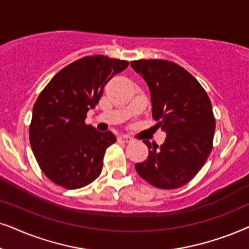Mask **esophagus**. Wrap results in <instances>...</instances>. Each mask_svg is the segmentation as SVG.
<instances>
[{"mask_svg":"<svg viewBox=\"0 0 249 249\" xmlns=\"http://www.w3.org/2000/svg\"><path fill=\"white\" fill-rule=\"evenodd\" d=\"M118 141L122 142V143H132L133 142V138L128 137V135H122V137L118 138Z\"/></svg>","mask_w":249,"mask_h":249,"instance_id":"1","label":"esophagus"}]
</instances>
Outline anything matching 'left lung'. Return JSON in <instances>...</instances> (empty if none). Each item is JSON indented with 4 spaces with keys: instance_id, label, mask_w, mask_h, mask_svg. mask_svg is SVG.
<instances>
[{
    "instance_id": "8db88e82",
    "label": "left lung",
    "mask_w": 249,
    "mask_h": 249,
    "mask_svg": "<svg viewBox=\"0 0 249 249\" xmlns=\"http://www.w3.org/2000/svg\"><path fill=\"white\" fill-rule=\"evenodd\" d=\"M131 67L149 86L156 126L167 133L159 150L143 141L148 159L135 170L156 188H180L196 177L213 149L215 117L210 98L200 83L174 62L141 59L131 61Z\"/></svg>"
}]
</instances>
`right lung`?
Masks as SVG:
<instances>
[{
	"instance_id": "add662e5",
	"label": "right lung",
	"mask_w": 249,
	"mask_h": 249,
	"mask_svg": "<svg viewBox=\"0 0 249 249\" xmlns=\"http://www.w3.org/2000/svg\"><path fill=\"white\" fill-rule=\"evenodd\" d=\"M127 66L126 60L89 55L61 69L39 93L29 142L39 168L55 184L79 189L100 175L105 152L116 137L86 124V114L97 106L105 85Z\"/></svg>"
}]
</instances>
